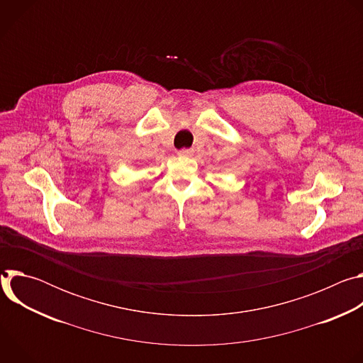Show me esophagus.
I'll use <instances>...</instances> for the list:
<instances>
[{
  "label": "esophagus",
  "instance_id": "34e87169",
  "mask_svg": "<svg viewBox=\"0 0 363 363\" xmlns=\"http://www.w3.org/2000/svg\"><path fill=\"white\" fill-rule=\"evenodd\" d=\"M192 153H194V150L188 149V147H182L178 150V155H181V157H191Z\"/></svg>",
  "mask_w": 363,
  "mask_h": 363
}]
</instances>
